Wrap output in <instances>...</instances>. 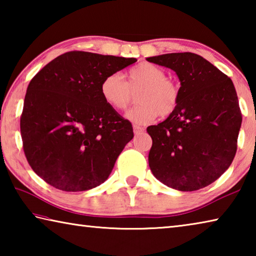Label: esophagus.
Masks as SVG:
<instances>
[{
  "label": "esophagus",
  "mask_w": 256,
  "mask_h": 256,
  "mask_svg": "<svg viewBox=\"0 0 256 256\" xmlns=\"http://www.w3.org/2000/svg\"><path fill=\"white\" fill-rule=\"evenodd\" d=\"M133 131H134V134H141L144 133V128L142 126H138V125H133Z\"/></svg>",
  "instance_id": "obj_1"
}]
</instances>
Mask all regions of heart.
<instances>
[{
  "mask_svg": "<svg viewBox=\"0 0 256 256\" xmlns=\"http://www.w3.org/2000/svg\"><path fill=\"white\" fill-rule=\"evenodd\" d=\"M166 76L162 68L144 62L130 68L125 81L118 73L104 76L99 92L102 100L116 112L126 110L133 100V94L138 92L136 100L138 104L126 118L136 124H146L158 115H172L178 106L180 84Z\"/></svg>",
  "mask_w": 256,
  "mask_h": 256,
  "instance_id": "1",
  "label": "heart"
}]
</instances>
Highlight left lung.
Masks as SVG:
<instances>
[{"instance_id": "obj_1", "label": "left lung", "mask_w": 256, "mask_h": 256, "mask_svg": "<svg viewBox=\"0 0 256 256\" xmlns=\"http://www.w3.org/2000/svg\"><path fill=\"white\" fill-rule=\"evenodd\" d=\"M146 60L176 72V110L146 131L152 138L149 166L172 188L196 190L218 180L237 150L242 112L230 78L194 53H170Z\"/></svg>"}]
</instances>
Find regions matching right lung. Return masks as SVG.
I'll list each match as a JSON object with an SVG mask.
<instances>
[{
    "instance_id": "obj_1",
    "label": "right lung",
    "mask_w": 256,
    "mask_h": 256,
    "mask_svg": "<svg viewBox=\"0 0 256 256\" xmlns=\"http://www.w3.org/2000/svg\"><path fill=\"white\" fill-rule=\"evenodd\" d=\"M136 58L73 50L58 56L27 88L20 118L24 156L53 188L79 192L104 183L133 138L130 120L102 100L104 76Z\"/></svg>"
}]
</instances>
